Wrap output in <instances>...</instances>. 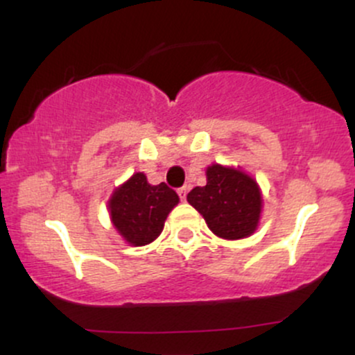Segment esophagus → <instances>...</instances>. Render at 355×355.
I'll return each mask as SVG.
<instances>
[{
	"label": "esophagus",
	"mask_w": 355,
	"mask_h": 355,
	"mask_svg": "<svg viewBox=\"0 0 355 355\" xmlns=\"http://www.w3.org/2000/svg\"><path fill=\"white\" fill-rule=\"evenodd\" d=\"M178 197H180V200H187V193H189V187H182V189L177 190Z\"/></svg>",
	"instance_id": "obj_1"
}]
</instances>
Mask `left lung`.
Returning <instances> with one entry per match:
<instances>
[{
    "mask_svg": "<svg viewBox=\"0 0 355 355\" xmlns=\"http://www.w3.org/2000/svg\"><path fill=\"white\" fill-rule=\"evenodd\" d=\"M187 200L220 239L252 235L262 211V193L250 175L218 164L207 168V185L195 187Z\"/></svg>",
    "mask_w": 355,
    "mask_h": 355,
    "instance_id": "8db88e82",
    "label": "left lung"
}]
</instances>
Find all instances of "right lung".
Wrapping results in <instances>:
<instances>
[{
    "instance_id": "right-lung-1",
    "label": "right lung",
    "mask_w": 355,
    "mask_h": 355,
    "mask_svg": "<svg viewBox=\"0 0 355 355\" xmlns=\"http://www.w3.org/2000/svg\"><path fill=\"white\" fill-rule=\"evenodd\" d=\"M178 203L166 183L150 185L145 173H133L108 200L113 227L130 245L141 247L162 234L165 220Z\"/></svg>"
}]
</instances>
